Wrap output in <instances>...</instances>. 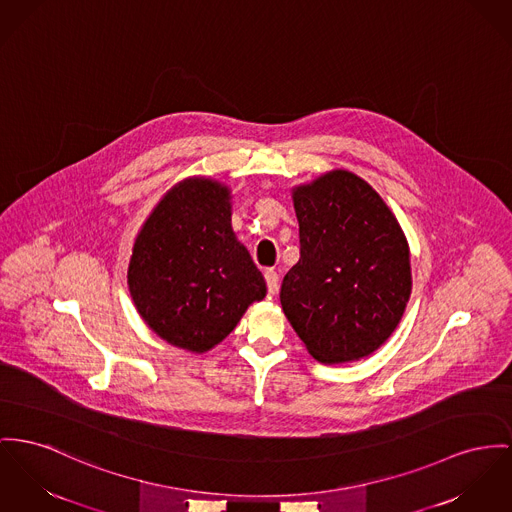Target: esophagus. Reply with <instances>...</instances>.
I'll return each mask as SVG.
<instances>
[{
	"instance_id": "34e87169",
	"label": "esophagus",
	"mask_w": 512,
	"mask_h": 512,
	"mask_svg": "<svg viewBox=\"0 0 512 512\" xmlns=\"http://www.w3.org/2000/svg\"><path fill=\"white\" fill-rule=\"evenodd\" d=\"M264 277H266V283H268V293L275 295L277 287H279V275H277V272H273V270H268V272L264 273Z\"/></svg>"
}]
</instances>
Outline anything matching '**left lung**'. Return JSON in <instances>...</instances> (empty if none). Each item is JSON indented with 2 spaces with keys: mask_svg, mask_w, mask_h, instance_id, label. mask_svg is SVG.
I'll return each mask as SVG.
<instances>
[{
  "mask_svg": "<svg viewBox=\"0 0 512 512\" xmlns=\"http://www.w3.org/2000/svg\"><path fill=\"white\" fill-rule=\"evenodd\" d=\"M291 198L301 258L283 277L281 308L316 361L369 357L408 305V239L392 209L355 172H324L293 186Z\"/></svg>",
  "mask_w": 512,
  "mask_h": 512,
  "instance_id": "left-lung-1",
  "label": "left lung"
}]
</instances>
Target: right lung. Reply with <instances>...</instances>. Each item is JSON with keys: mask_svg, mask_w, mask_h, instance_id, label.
<instances>
[{"mask_svg": "<svg viewBox=\"0 0 512 512\" xmlns=\"http://www.w3.org/2000/svg\"><path fill=\"white\" fill-rule=\"evenodd\" d=\"M231 200L227 184L188 176L151 209L134 240L132 301L141 320L178 349H213L266 297L264 275L233 231Z\"/></svg>", "mask_w": 512, "mask_h": 512, "instance_id": "1", "label": "right lung"}]
</instances>
